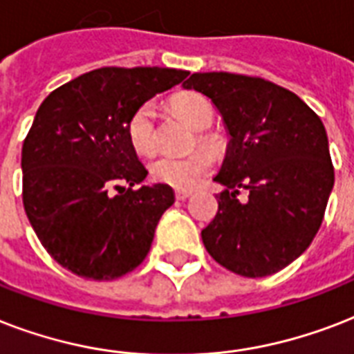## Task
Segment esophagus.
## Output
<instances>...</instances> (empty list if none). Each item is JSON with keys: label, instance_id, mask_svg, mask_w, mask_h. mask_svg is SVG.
Returning a JSON list of instances; mask_svg holds the SVG:
<instances>
[{"label": "esophagus", "instance_id": "esophagus-1", "mask_svg": "<svg viewBox=\"0 0 354 354\" xmlns=\"http://www.w3.org/2000/svg\"><path fill=\"white\" fill-rule=\"evenodd\" d=\"M175 196H177V199H180V201H185V199H188V197L192 196V190H177L175 192Z\"/></svg>", "mask_w": 354, "mask_h": 354}]
</instances>
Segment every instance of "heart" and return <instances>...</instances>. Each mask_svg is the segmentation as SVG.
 <instances>
[{
    "instance_id": "1",
    "label": "heart",
    "mask_w": 354,
    "mask_h": 354,
    "mask_svg": "<svg viewBox=\"0 0 354 354\" xmlns=\"http://www.w3.org/2000/svg\"><path fill=\"white\" fill-rule=\"evenodd\" d=\"M174 111L190 125L194 131H205L214 122V109L205 95L197 92H183L171 100ZM127 136L134 151L149 155L155 149V109L151 103H144L133 112L127 122ZM197 144L208 151L218 153L220 144L214 136L199 133ZM212 168V157L207 151H194L186 157L160 155L149 162V177L155 183L168 185L177 190H192Z\"/></svg>"
}]
</instances>
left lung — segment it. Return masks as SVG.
I'll use <instances>...</instances> for the list:
<instances>
[{"label":"left lung","mask_w":354,"mask_h":354,"mask_svg":"<svg viewBox=\"0 0 354 354\" xmlns=\"http://www.w3.org/2000/svg\"><path fill=\"white\" fill-rule=\"evenodd\" d=\"M212 101L231 136L214 177L218 212L201 231L232 273L266 277L294 262L319 231L334 168L322 120L294 92L238 73H194L183 84ZM248 201L237 199L239 188Z\"/></svg>","instance_id":"8db88e82"}]
</instances>
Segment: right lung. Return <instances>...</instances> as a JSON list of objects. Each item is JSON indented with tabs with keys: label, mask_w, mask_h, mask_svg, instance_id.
<instances>
[{
	"label": "right lung",
	"mask_w": 354,
	"mask_h": 354,
	"mask_svg": "<svg viewBox=\"0 0 354 354\" xmlns=\"http://www.w3.org/2000/svg\"><path fill=\"white\" fill-rule=\"evenodd\" d=\"M185 77V70L158 66L100 68L44 100L21 147L24 207L62 268L112 281L146 259L175 194L168 185H146L127 122Z\"/></svg>",
	"instance_id": "obj_1"
}]
</instances>
